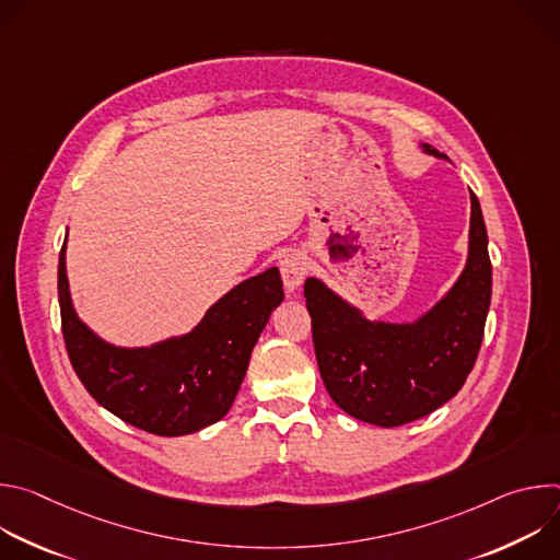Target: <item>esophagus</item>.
I'll return each instance as SVG.
<instances>
[{"label":"esophagus","mask_w":560,"mask_h":560,"mask_svg":"<svg viewBox=\"0 0 560 560\" xmlns=\"http://www.w3.org/2000/svg\"><path fill=\"white\" fill-rule=\"evenodd\" d=\"M279 270H281V279L285 283L288 290H294L301 285V281L305 279L307 275V268H305V259L301 253H288L281 264H279Z\"/></svg>","instance_id":"1"}]
</instances>
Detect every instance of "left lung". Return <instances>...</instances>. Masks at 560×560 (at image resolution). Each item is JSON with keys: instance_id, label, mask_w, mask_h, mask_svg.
Listing matches in <instances>:
<instances>
[{"instance_id": "left-lung-1", "label": "left lung", "mask_w": 560, "mask_h": 560, "mask_svg": "<svg viewBox=\"0 0 560 560\" xmlns=\"http://www.w3.org/2000/svg\"><path fill=\"white\" fill-rule=\"evenodd\" d=\"M428 152L443 156L434 148ZM471 197L463 275L417 324H372L318 279L303 285L316 363L332 401L350 417L396 428L417 421L463 387L483 343L492 299L488 230Z\"/></svg>"}]
</instances>
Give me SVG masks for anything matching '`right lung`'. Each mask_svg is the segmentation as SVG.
I'll return each instance as SVG.
<instances>
[{"mask_svg": "<svg viewBox=\"0 0 560 560\" xmlns=\"http://www.w3.org/2000/svg\"><path fill=\"white\" fill-rule=\"evenodd\" d=\"M63 253L66 242L57 268L61 335L74 374L95 401L156 436L192 434L223 419L270 312L283 301L279 270L270 268L238 283L186 337L124 350L104 343L77 318Z\"/></svg>", "mask_w": 560, "mask_h": 560, "instance_id": "add662e5", "label": "right lung"}]
</instances>
